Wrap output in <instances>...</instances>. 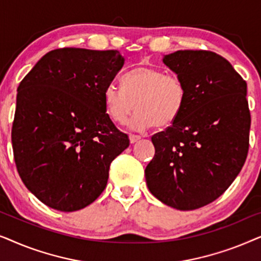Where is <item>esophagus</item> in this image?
<instances>
[{
	"label": "esophagus",
	"mask_w": 261,
	"mask_h": 261,
	"mask_svg": "<svg viewBox=\"0 0 261 261\" xmlns=\"http://www.w3.org/2000/svg\"><path fill=\"white\" fill-rule=\"evenodd\" d=\"M139 139H140V137L139 135H135V134H129V141L130 144H134V142H137Z\"/></svg>",
	"instance_id": "34e87169"
}]
</instances>
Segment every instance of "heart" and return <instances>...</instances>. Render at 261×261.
I'll return each mask as SVG.
<instances>
[{
	"instance_id": "1",
	"label": "heart",
	"mask_w": 261,
	"mask_h": 261,
	"mask_svg": "<svg viewBox=\"0 0 261 261\" xmlns=\"http://www.w3.org/2000/svg\"><path fill=\"white\" fill-rule=\"evenodd\" d=\"M105 107L110 119L123 123L128 116L135 129L155 126H172L183 113L188 99V89L177 74H169L163 69L148 65L134 67L123 76L122 88L107 85L103 92Z\"/></svg>"
}]
</instances>
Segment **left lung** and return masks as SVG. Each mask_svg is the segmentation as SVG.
<instances>
[{
    "instance_id": "1",
    "label": "left lung",
    "mask_w": 261,
    "mask_h": 261,
    "mask_svg": "<svg viewBox=\"0 0 261 261\" xmlns=\"http://www.w3.org/2000/svg\"><path fill=\"white\" fill-rule=\"evenodd\" d=\"M163 62L183 80L188 99L176 122L152 137L146 183L166 205L195 210L219 198L247 158V83L212 51H177Z\"/></svg>"
}]
</instances>
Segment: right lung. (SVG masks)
<instances>
[{"label":"right lung","mask_w":261,"mask_h":261,"mask_svg":"<svg viewBox=\"0 0 261 261\" xmlns=\"http://www.w3.org/2000/svg\"><path fill=\"white\" fill-rule=\"evenodd\" d=\"M123 64L116 49L57 48L21 81L14 159L23 184L44 204L76 212L106 189L110 164L129 146L103 99Z\"/></svg>","instance_id":"add662e5"}]
</instances>
